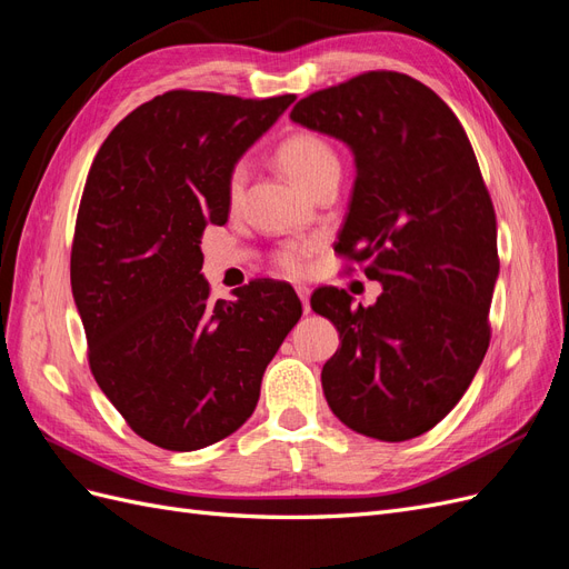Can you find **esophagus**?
I'll use <instances>...</instances> for the list:
<instances>
[{"instance_id": "34e87169", "label": "esophagus", "mask_w": 569, "mask_h": 569, "mask_svg": "<svg viewBox=\"0 0 569 569\" xmlns=\"http://www.w3.org/2000/svg\"><path fill=\"white\" fill-rule=\"evenodd\" d=\"M297 295H299V299H301V303H303V313H311V289L308 287H297Z\"/></svg>"}]
</instances>
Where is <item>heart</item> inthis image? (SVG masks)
Wrapping results in <instances>:
<instances>
[{"label": "heart", "mask_w": 569, "mask_h": 569, "mask_svg": "<svg viewBox=\"0 0 569 569\" xmlns=\"http://www.w3.org/2000/svg\"><path fill=\"white\" fill-rule=\"evenodd\" d=\"M284 173L311 192L320 182L341 176V159L330 140L313 130H295L274 149ZM247 166L239 161L232 166L228 176V201L237 203L244 194ZM316 251V242H289L280 247L272 256V263L287 278H303L308 270V258Z\"/></svg>", "instance_id": "b5f03b06"}]
</instances>
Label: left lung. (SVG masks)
Returning <instances> with one entry per match:
<instances>
[{
    "label": "left lung",
    "mask_w": 569,
    "mask_h": 569,
    "mask_svg": "<svg viewBox=\"0 0 569 569\" xmlns=\"http://www.w3.org/2000/svg\"><path fill=\"white\" fill-rule=\"evenodd\" d=\"M289 118L347 142L356 182L335 251L382 282L375 306L320 287L311 308L341 347L322 391L353 432L406 441L468 391L491 339L496 213L456 113L420 80L368 71L297 101Z\"/></svg>",
    "instance_id": "1"
}]
</instances>
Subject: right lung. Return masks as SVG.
<instances>
[{
    "instance_id": "1",
    "label": "right lung",
    "mask_w": 569,
    "mask_h": 569,
    "mask_svg": "<svg viewBox=\"0 0 569 569\" xmlns=\"http://www.w3.org/2000/svg\"><path fill=\"white\" fill-rule=\"evenodd\" d=\"M295 94L170 90L99 147L82 189L71 287L99 389L134 435L197 451L242 427L301 318L287 282L253 280L211 303L201 234L226 226L228 176Z\"/></svg>"
}]
</instances>
